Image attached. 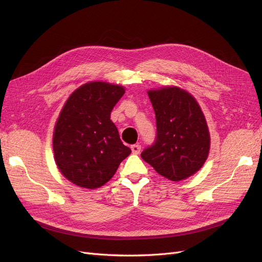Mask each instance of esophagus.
<instances>
[{"instance_id":"esophagus-1","label":"esophagus","mask_w":262,"mask_h":262,"mask_svg":"<svg viewBox=\"0 0 262 262\" xmlns=\"http://www.w3.org/2000/svg\"><path fill=\"white\" fill-rule=\"evenodd\" d=\"M131 149H132V153L133 154H139L140 150H141V146L139 144H134V145H131Z\"/></svg>"}]
</instances>
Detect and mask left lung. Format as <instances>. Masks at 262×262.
I'll return each mask as SVG.
<instances>
[{
  "label": "left lung",
  "mask_w": 262,
  "mask_h": 262,
  "mask_svg": "<svg viewBox=\"0 0 262 262\" xmlns=\"http://www.w3.org/2000/svg\"><path fill=\"white\" fill-rule=\"evenodd\" d=\"M147 94L157 136L141 157L165 178L187 179L202 167L210 152V132L201 107L191 94L177 86L148 90Z\"/></svg>",
  "instance_id": "obj_1"
}]
</instances>
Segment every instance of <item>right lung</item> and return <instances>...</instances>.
<instances>
[{"instance_id": "obj_1", "label": "right lung", "mask_w": 262, "mask_h": 262, "mask_svg": "<svg viewBox=\"0 0 262 262\" xmlns=\"http://www.w3.org/2000/svg\"><path fill=\"white\" fill-rule=\"evenodd\" d=\"M125 90L95 81L76 89L54 125L52 146L60 172L72 184L97 189L116 173L131 149L123 145L110 113Z\"/></svg>"}]
</instances>
